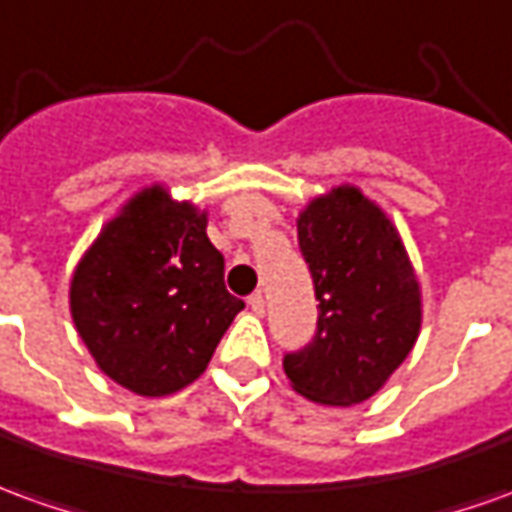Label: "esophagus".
<instances>
[{
    "mask_svg": "<svg viewBox=\"0 0 512 512\" xmlns=\"http://www.w3.org/2000/svg\"><path fill=\"white\" fill-rule=\"evenodd\" d=\"M248 306L256 312V315H264V295L262 292H253L248 298Z\"/></svg>",
    "mask_w": 512,
    "mask_h": 512,
    "instance_id": "esophagus-1",
    "label": "esophagus"
}]
</instances>
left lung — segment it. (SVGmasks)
Masks as SVG:
<instances>
[{
  "label": "left lung",
  "instance_id": "1",
  "mask_svg": "<svg viewBox=\"0 0 512 512\" xmlns=\"http://www.w3.org/2000/svg\"><path fill=\"white\" fill-rule=\"evenodd\" d=\"M298 245L320 315L315 340L284 357V373L309 401L354 407L382 390L418 340L421 284L396 225L351 183L306 203Z\"/></svg>",
  "mask_w": 512,
  "mask_h": 512
}]
</instances>
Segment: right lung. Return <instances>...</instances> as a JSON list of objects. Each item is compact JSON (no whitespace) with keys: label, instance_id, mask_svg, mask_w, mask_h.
Returning <instances> with one entry per match:
<instances>
[{"label":"right lung","instance_id":"right-lung-1","mask_svg":"<svg viewBox=\"0 0 512 512\" xmlns=\"http://www.w3.org/2000/svg\"><path fill=\"white\" fill-rule=\"evenodd\" d=\"M206 225V211L153 183L102 225L74 267V329L97 368L136 396L195 382L245 309L225 290V259Z\"/></svg>","mask_w":512,"mask_h":512}]
</instances>
